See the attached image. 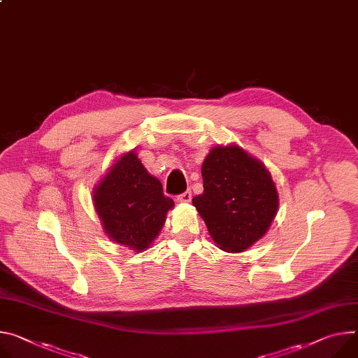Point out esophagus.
I'll list each match as a JSON object with an SVG mask.
<instances>
[{"label": "esophagus", "instance_id": "esophagus-1", "mask_svg": "<svg viewBox=\"0 0 358 358\" xmlns=\"http://www.w3.org/2000/svg\"><path fill=\"white\" fill-rule=\"evenodd\" d=\"M177 201H181V203H188V201H191V191L187 189V191L181 192L180 196H177Z\"/></svg>", "mask_w": 358, "mask_h": 358}]
</instances>
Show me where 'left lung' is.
<instances>
[{"label":"left lung","mask_w":358,"mask_h":358,"mask_svg":"<svg viewBox=\"0 0 358 358\" xmlns=\"http://www.w3.org/2000/svg\"><path fill=\"white\" fill-rule=\"evenodd\" d=\"M204 191L192 199L211 238L241 252L262 238L278 207L270 171L237 145L215 147L203 162Z\"/></svg>","instance_id":"left-lung-1"}]
</instances>
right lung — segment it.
Returning a JSON list of instances; mask_svg holds the SVG:
<instances>
[{"label":"right lung","mask_w":358,"mask_h":358,"mask_svg":"<svg viewBox=\"0 0 358 358\" xmlns=\"http://www.w3.org/2000/svg\"><path fill=\"white\" fill-rule=\"evenodd\" d=\"M94 206L110 238L141 251L158 236L174 201L133 151L117 161L95 188Z\"/></svg>","instance_id":"add662e5"}]
</instances>
